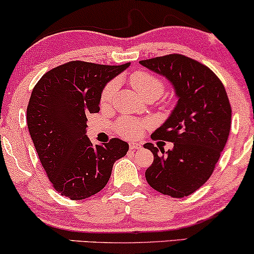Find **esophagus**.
Instances as JSON below:
<instances>
[{
    "label": "esophagus",
    "mask_w": 254,
    "mask_h": 254,
    "mask_svg": "<svg viewBox=\"0 0 254 254\" xmlns=\"http://www.w3.org/2000/svg\"><path fill=\"white\" fill-rule=\"evenodd\" d=\"M129 148H130V150H137V149L142 148V145H140L139 143H130Z\"/></svg>",
    "instance_id": "esophagus-1"
}]
</instances>
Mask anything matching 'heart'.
I'll return each mask as SVG.
<instances>
[{
    "label": "heart",
    "mask_w": 254,
    "mask_h": 254,
    "mask_svg": "<svg viewBox=\"0 0 254 254\" xmlns=\"http://www.w3.org/2000/svg\"><path fill=\"white\" fill-rule=\"evenodd\" d=\"M129 81L133 90L136 91V93L143 99L148 97H155L157 99L164 91L163 81L145 71L133 72L129 77ZM116 90H117V81L116 80H112L106 84V86L102 91V94H100L102 106H108L111 104L115 97ZM145 127L146 125L144 122L123 117L119 119L117 124H116V130L121 136L132 139L138 138L142 135Z\"/></svg>",
    "instance_id": "obj_1"
}]
</instances>
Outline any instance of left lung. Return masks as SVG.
Instances as JSON below:
<instances>
[{"instance_id": "left-lung-1", "label": "left lung", "mask_w": 254, "mask_h": 254, "mask_svg": "<svg viewBox=\"0 0 254 254\" xmlns=\"http://www.w3.org/2000/svg\"><path fill=\"white\" fill-rule=\"evenodd\" d=\"M142 66L163 75L177 97V104L152 139L173 142L164 152L151 143L154 154L146 169L150 187L172 197L193 194L209 179L231 130L232 110L224 85L212 69L181 54L139 61Z\"/></svg>"}]
</instances>
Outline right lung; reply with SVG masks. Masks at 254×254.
I'll return each mask as SVG.
<instances>
[{
	"instance_id": "1",
	"label": "right lung",
	"mask_w": 254,
	"mask_h": 254,
	"mask_svg": "<svg viewBox=\"0 0 254 254\" xmlns=\"http://www.w3.org/2000/svg\"><path fill=\"white\" fill-rule=\"evenodd\" d=\"M129 66L69 61L45 73L33 88L27 125L42 167L63 196L82 200L97 194L129 150L119 138L94 145L86 136V116L99 111L105 85Z\"/></svg>"
}]
</instances>
